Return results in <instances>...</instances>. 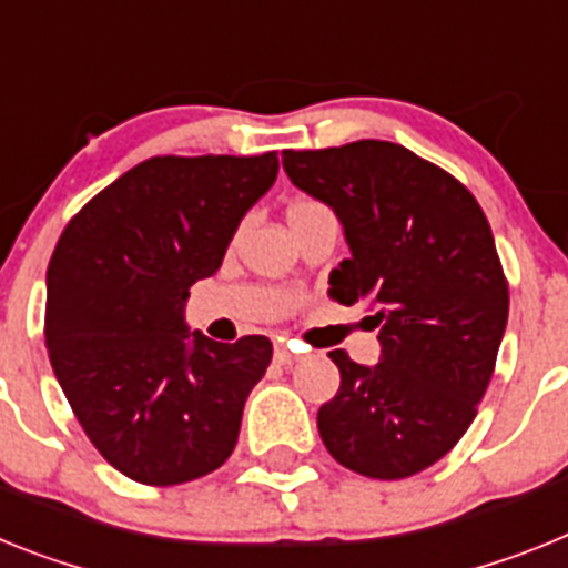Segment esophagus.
<instances>
[{
  "label": "esophagus",
  "mask_w": 568,
  "mask_h": 568,
  "mask_svg": "<svg viewBox=\"0 0 568 568\" xmlns=\"http://www.w3.org/2000/svg\"><path fill=\"white\" fill-rule=\"evenodd\" d=\"M274 359H277L280 366H291V363L297 359V352H291L288 345H277V348H274Z\"/></svg>",
  "instance_id": "34e87169"
}]
</instances>
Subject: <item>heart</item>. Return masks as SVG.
I'll list each match as a JSON object with an SVG mask.
<instances>
[{"label": "heart", "mask_w": 568, "mask_h": 568, "mask_svg": "<svg viewBox=\"0 0 568 568\" xmlns=\"http://www.w3.org/2000/svg\"><path fill=\"white\" fill-rule=\"evenodd\" d=\"M320 209H323V205H320V202H314V200H303V196H300V200L291 202L288 211H285V216H288V220H297V216L312 214V211H320Z\"/></svg>", "instance_id": "1"}]
</instances>
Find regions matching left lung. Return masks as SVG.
I'll use <instances>...</instances> for the list:
<instances>
[{"label": "left lung", "instance_id": "8db88e82", "mask_svg": "<svg viewBox=\"0 0 568 568\" xmlns=\"http://www.w3.org/2000/svg\"><path fill=\"white\" fill-rule=\"evenodd\" d=\"M283 168L337 214L352 256L328 294L366 303L379 339L377 366L328 352L339 392L317 412L320 437L357 475H417L466 434L495 372L509 285L489 220L466 185L394 142L283 151Z\"/></svg>", "mask_w": 568, "mask_h": 568}]
</instances>
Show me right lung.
I'll use <instances>...</instances> for the list:
<instances>
[{
    "mask_svg": "<svg viewBox=\"0 0 568 568\" xmlns=\"http://www.w3.org/2000/svg\"><path fill=\"white\" fill-rule=\"evenodd\" d=\"M280 160L151 156L93 196L48 265L45 345L88 440L145 486L223 466L271 339L214 343L185 323L189 288L216 274Z\"/></svg>",
    "mask_w": 568,
    "mask_h": 568,
    "instance_id": "right-lung-1",
    "label": "right lung"
}]
</instances>
